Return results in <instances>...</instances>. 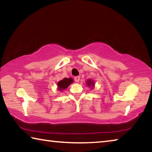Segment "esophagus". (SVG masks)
Segmentation results:
<instances>
[{
	"label": "esophagus",
	"instance_id": "1",
	"mask_svg": "<svg viewBox=\"0 0 152 152\" xmlns=\"http://www.w3.org/2000/svg\"><path fill=\"white\" fill-rule=\"evenodd\" d=\"M74 80H75L76 82H79V81H80V77L79 76H76L75 78H74Z\"/></svg>",
	"mask_w": 152,
	"mask_h": 152
}]
</instances>
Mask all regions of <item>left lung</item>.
Wrapping results in <instances>:
<instances>
[{
    "mask_svg": "<svg viewBox=\"0 0 152 152\" xmlns=\"http://www.w3.org/2000/svg\"><path fill=\"white\" fill-rule=\"evenodd\" d=\"M86 85L88 86V87H91V88H94L95 83H94V82L93 80H92V79H88V80H86Z\"/></svg>",
    "mask_w": 152,
    "mask_h": 152,
    "instance_id": "8db88e82",
    "label": "left lung"
}]
</instances>
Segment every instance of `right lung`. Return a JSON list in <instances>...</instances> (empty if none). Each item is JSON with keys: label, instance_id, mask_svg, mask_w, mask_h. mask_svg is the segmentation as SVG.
I'll return each instance as SVG.
<instances>
[{"label": "right lung", "instance_id": "right-lung-1", "mask_svg": "<svg viewBox=\"0 0 152 152\" xmlns=\"http://www.w3.org/2000/svg\"><path fill=\"white\" fill-rule=\"evenodd\" d=\"M74 80L72 78H64L63 80L59 81L57 83L58 90L59 91H63L64 90H66L68 87L72 83H73Z\"/></svg>", "mask_w": 152, "mask_h": 152}]
</instances>
